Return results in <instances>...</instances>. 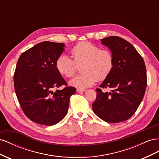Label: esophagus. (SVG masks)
Wrapping results in <instances>:
<instances>
[{
  "instance_id": "esophagus-1",
  "label": "esophagus",
  "mask_w": 159,
  "mask_h": 159,
  "mask_svg": "<svg viewBox=\"0 0 159 159\" xmlns=\"http://www.w3.org/2000/svg\"><path fill=\"white\" fill-rule=\"evenodd\" d=\"M76 91H77V92H78V93H81V92H84V91H85V89H81V88H78L76 89Z\"/></svg>"
}]
</instances>
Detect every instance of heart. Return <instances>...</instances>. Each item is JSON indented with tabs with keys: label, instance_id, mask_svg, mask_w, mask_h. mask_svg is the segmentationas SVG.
<instances>
[{
	"label": "heart",
	"instance_id": "1",
	"mask_svg": "<svg viewBox=\"0 0 159 159\" xmlns=\"http://www.w3.org/2000/svg\"><path fill=\"white\" fill-rule=\"evenodd\" d=\"M74 60L66 54L60 55L56 66L60 73L67 78L73 76L81 66V74L70 80L74 87L84 89L93 85L97 80L106 79L114 66V56L109 49H101L97 45L87 41L80 42L71 50Z\"/></svg>",
	"mask_w": 159,
	"mask_h": 159
}]
</instances>
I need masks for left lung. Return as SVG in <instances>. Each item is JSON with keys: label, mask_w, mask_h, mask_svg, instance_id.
<instances>
[{"label": "left lung", "mask_w": 159, "mask_h": 159, "mask_svg": "<svg viewBox=\"0 0 159 159\" xmlns=\"http://www.w3.org/2000/svg\"><path fill=\"white\" fill-rule=\"evenodd\" d=\"M114 56L113 68L100 88L92 104L95 114L107 123L125 121L135 113L145 93L147 84L145 64L128 41L119 36L101 40ZM111 91L105 93L103 89Z\"/></svg>", "instance_id": "obj_1"}]
</instances>
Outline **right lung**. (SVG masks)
Instances as JSON below:
<instances>
[{
    "label": "right lung",
    "mask_w": 159,
    "mask_h": 159,
    "mask_svg": "<svg viewBox=\"0 0 159 159\" xmlns=\"http://www.w3.org/2000/svg\"><path fill=\"white\" fill-rule=\"evenodd\" d=\"M64 44L45 41L23 52L14 74V90L26 116L38 124L51 126L68 113L70 98L75 88L68 86L57 71L56 60ZM66 87L54 93V89Z\"/></svg>",
    "instance_id": "add662e5"
}]
</instances>
